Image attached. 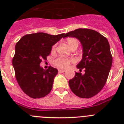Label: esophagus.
I'll return each instance as SVG.
<instances>
[{"mask_svg":"<svg viewBox=\"0 0 124 124\" xmlns=\"http://www.w3.org/2000/svg\"><path fill=\"white\" fill-rule=\"evenodd\" d=\"M58 71H59V73H64L66 71L64 70H59Z\"/></svg>","mask_w":124,"mask_h":124,"instance_id":"obj_1","label":"esophagus"}]
</instances>
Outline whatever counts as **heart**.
I'll return each instance as SVG.
<instances>
[{
    "mask_svg": "<svg viewBox=\"0 0 124 124\" xmlns=\"http://www.w3.org/2000/svg\"><path fill=\"white\" fill-rule=\"evenodd\" d=\"M66 43H67L69 48H71V47L74 46H78V40L74 38H69L66 40ZM55 49L56 45H54L52 48V52H54L55 51ZM72 61H73V60H71V59L65 58H63V57H59L56 60H54V64L59 68L64 69L68 67L69 64Z\"/></svg>",
    "mask_w": 124,
    "mask_h": 124,
    "instance_id": "b5f03b06",
    "label": "heart"
}]
</instances>
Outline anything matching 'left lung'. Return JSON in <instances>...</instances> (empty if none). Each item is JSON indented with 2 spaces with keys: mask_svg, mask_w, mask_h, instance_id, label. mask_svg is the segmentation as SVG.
Segmentation results:
<instances>
[{
  "mask_svg": "<svg viewBox=\"0 0 124 124\" xmlns=\"http://www.w3.org/2000/svg\"><path fill=\"white\" fill-rule=\"evenodd\" d=\"M73 37L78 39L83 47L82 60L76 67L79 71L75 73L69 81V86L74 94L81 98H90L101 91L107 79L112 57L107 38L99 32L78 28L65 34L63 38Z\"/></svg>",
  "mask_w": 124,
  "mask_h": 124,
  "instance_id": "left-lung-1",
  "label": "left lung"
}]
</instances>
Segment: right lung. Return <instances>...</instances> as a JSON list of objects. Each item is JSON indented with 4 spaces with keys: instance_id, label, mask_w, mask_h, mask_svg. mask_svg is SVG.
<instances>
[{
    "instance_id": "obj_1",
    "label": "right lung",
    "mask_w": 124,
    "mask_h": 124,
    "mask_svg": "<svg viewBox=\"0 0 124 124\" xmlns=\"http://www.w3.org/2000/svg\"><path fill=\"white\" fill-rule=\"evenodd\" d=\"M64 35L35 33L23 36L17 43L12 60L15 78L20 88L29 97L41 98L51 91L58 71L51 66L44 70L40 63L43 59L46 60L51 47Z\"/></svg>"
}]
</instances>
